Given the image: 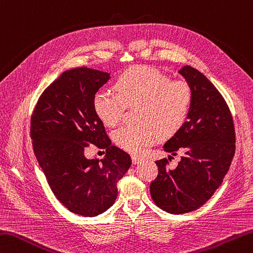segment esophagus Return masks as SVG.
Listing matches in <instances>:
<instances>
[{
    "mask_svg": "<svg viewBox=\"0 0 253 253\" xmlns=\"http://www.w3.org/2000/svg\"><path fill=\"white\" fill-rule=\"evenodd\" d=\"M131 159H132V163H133V165H137V163H139V162L142 160L141 158L138 157V156H132Z\"/></svg>",
    "mask_w": 253,
    "mask_h": 253,
    "instance_id": "obj_1",
    "label": "esophagus"
}]
</instances>
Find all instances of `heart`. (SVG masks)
<instances>
[{
    "label": "heart",
    "mask_w": 253,
    "mask_h": 253,
    "mask_svg": "<svg viewBox=\"0 0 253 253\" xmlns=\"http://www.w3.org/2000/svg\"><path fill=\"white\" fill-rule=\"evenodd\" d=\"M117 93L103 90L93 98L96 116L106 126L121 121L126 106H136V125H124L113 132L117 146L141 153L157 140L180 129L189 115L193 93L184 80H170L167 74L147 66L128 69L117 78Z\"/></svg>",
    "instance_id": "1"
}]
</instances>
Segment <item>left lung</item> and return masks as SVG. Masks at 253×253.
<instances>
[{"mask_svg": "<svg viewBox=\"0 0 253 253\" xmlns=\"http://www.w3.org/2000/svg\"><path fill=\"white\" fill-rule=\"evenodd\" d=\"M179 73L190 84L193 100L186 122L163 149L172 156L181 153V161L175 169L167 159L156 161L159 172L150 184L153 202L171 214L204 205L222 183L236 149L234 122L221 94L191 66Z\"/></svg>", "mask_w": 253, "mask_h": 253, "instance_id": "1", "label": "left lung"}]
</instances>
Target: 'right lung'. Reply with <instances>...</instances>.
Returning <instances> with one entry per match:
<instances>
[{"label":"right lung","mask_w":253,"mask_h":253,"mask_svg":"<svg viewBox=\"0 0 253 253\" xmlns=\"http://www.w3.org/2000/svg\"><path fill=\"white\" fill-rule=\"evenodd\" d=\"M111 74L86 67L64 71L39 97L31 120L36 159L59 202L74 214L94 217L117 197V182L131 166L127 152L112 145L93 108L96 92ZM88 143L104 149L87 160Z\"/></svg>","instance_id":"add662e5"}]
</instances>
